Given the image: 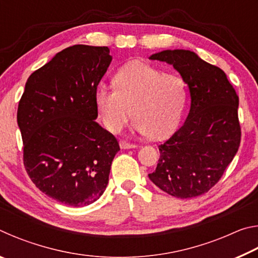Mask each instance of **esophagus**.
I'll use <instances>...</instances> for the list:
<instances>
[{
  "label": "esophagus",
  "instance_id": "esophagus-1",
  "mask_svg": "<svg viewBox=\"0 0 258 258\" xmlns=\"http://www.w3.org/2000/svg\"><path fill=\"white\" fill-rule=\"evenodd\" d=\"M119 147L120 149H133V148H137V145H133V143H130L126 141H120Z\"/></svg>",
  "mask_w": 258,
  "mask_h": 258
}]
</instances>
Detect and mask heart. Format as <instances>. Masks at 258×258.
Returning <instances> with one entry per match:
<instances>
[{"label": "heart", "mask_w": 258, "mask_h": 258, "mask_svg": "<svg viewBox=\"0 0 258 258\" xmlns=\"http://www.w3.org/2000/svg\"><path fill=\"white\" fill-rule=\"evenodd\" d=\"M112 85L113 89L99 86L95 92V107L110 132H120L132 113L133 127L140 134L164 139L175 131L187 98L186 83L181 76L132 61L115 74Z\"/></svg>", "instance_id": "b5f03b06"}]
</instances>
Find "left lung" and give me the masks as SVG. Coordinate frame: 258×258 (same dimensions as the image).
<instances>
[{
    "mask_svg": "<svg viewBox=\"0 0 258 258\" xmlns=\"http://www.w3.org/2000/svg\"><path fill=\"white\" fill-rule=\"evenodd\" d=\"M173 66L185 81L190 111L164 145L150 181L173 197L207 192L223 175L239 149V98L225 73L189 50H164L149 56Z\"/></svg>",
    "mask_w": 258,
    "mask_h": 258,
    "instance_id": "left-lung-1",
    "label": "left lung"
}]
</instances>
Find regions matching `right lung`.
Masks as SVG:
<instances>
[{
  "mask_svg": "<svg viewBox=\"0 0 258 258\" xmlns=\"http://www.w3.org/2000/svg\"><path fill=\"white\" fill-rule=\"evenodd\" d=\"M109 52L83 44L58 52L28 77L18 106L26 171L43 194L68 206L101 197L119 151L116 138L95 121Z\"/></svg>",
  "mask_w": 258,
  "mask_h": 258,
  "instance_id": "add662e5",
  "label": "right lung"
}]
</instances>
